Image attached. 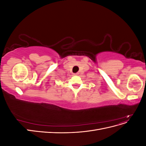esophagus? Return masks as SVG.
I'll list each match as a JSON object with an SVG mask.
<instances>
[{"mask_svg":"<svg viewBox=\"0 0 146 146\" xmlns=\"http://www.w3.org/2000/svg\"><path fill=\"white\" fill-rule=\"evenodd\" d=\"M74 75H75V76H78V72H77V73H75V74H74Z\"/></svg>","mask_w":146,"mask_h":146,"instance_id":"obj_1","label":"esophagus"}]
</instances>
